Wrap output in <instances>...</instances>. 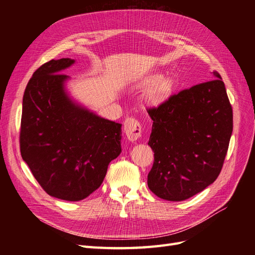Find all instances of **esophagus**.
<instances>
[{
  "label": "esophagus",
  "mask_w": 255,
  "mask_h": 255,
  "mask_svg": "<svg viewBox=\"0 0 255 255\" xmlns=\"http://www.w3.org/2000/svg\"><path fill=\"white\" fill-rule=\"evenodd\" d=\"M125 133L130 141L137 140L141 136V125L135 118H128L125 121Z\"/></svg>",
  "instance_id": "obj_1"
}]
</instances>
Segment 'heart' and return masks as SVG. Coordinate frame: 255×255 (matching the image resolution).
<instances>
[{
    "instance_id": "1",
    "label": "heart",
    "mask_w": 255,
    "mask_h": 255,
    "mask_svg": "<svg viewBox=\"0 0 255 255\" xmlns=\"http://www.w3.org/2000/svg\"><path fill=\"white\" fill-rule=\"evenodd\" d=\"M139 86L141 88L149 89L146 92L145 99L151 104H158L163 102L170 95L172 88L171 82L167 79H163V76L160 74L146 76V78L140 81Z\"/></svg>"
}]
</instances>
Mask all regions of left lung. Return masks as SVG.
Listing matches in <instances>:
<instances>
[{"label":"left lung","instance_id":"1","mask_svg":"<svg viewBox=\"0 0 255 255\" xmlns=\"http://www.w3.org/2000/svg\"><path fill=\"white\" fill-rule=\"evenodd\" d=\"M214 80L173 95L156 109L148 144L154 163L148 186L158 198L183 201L217 179L233 130V112L225 83Z\"/></svg>","mask_w":255,"mask_h":255}]
</instances>
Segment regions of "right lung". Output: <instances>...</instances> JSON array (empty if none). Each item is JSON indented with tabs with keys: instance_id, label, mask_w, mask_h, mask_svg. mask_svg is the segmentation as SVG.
Masks as SVG:
<instances>
[{
	"instance_id": "obj_1",
	"label": "right lung",
	"mask_w": 255,
	"mask_h": 255,
	"mask_svg": "<svg viewBox=\"0 0 255 255\" xmlns=\"http://www.w3.org/2000/svg\"><path fill=\"white\" fill-rule=\"evenodd\" d=\"M75 63L52 59L29 80L22 102L20 150L48 195L80 201L98 189L111 161L121 153V125L100 117L73 100L71 78L61 71Z\"/></svg>"
}]
</instances>
